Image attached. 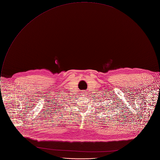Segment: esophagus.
I'll list each match as a JSON object with an SVG mask.
<instances>
[{
    "mask_svg": "<svg viewBox=\"0 0 160 160\" xmlns=\"http://www.w3.org/2000/svg\"><path fill=\"white\" fill-rule=\"evenodd\" d=\"M82 94L83 96H85V92H82Z\"/></svg>",
    "mask_w": 160,
    "mask_h": 160,
    "instance_id": "34e87169",
    "label": "esophagus"
}]
</instances>
